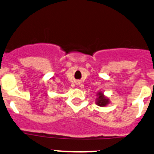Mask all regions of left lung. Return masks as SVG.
Instances as JSON below:
<instances>
[{
  "label": "left lung",
  "instance_id": "left-lung-1",
  "mask_svg": "<svg viewBox=\"0 0 154 154\" xmlns=\"http://www.w3.org/2000/svg\"><path fill=\"white\" fill-rule=\"evenodd\" d=\"M97 96H98V98H97V101H96V103H97V106H105L109 103V99H107L106 97H104L103 94L102 92H98L97 94Z\"/></svg>",
  "mask_w": 154,
  "mask_h": 154
}]
</instances>
